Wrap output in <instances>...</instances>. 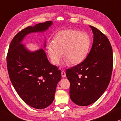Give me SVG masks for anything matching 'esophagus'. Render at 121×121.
<instances>
[{"instance_id":"1","label":"esophagus","mask_w":121,"mask_h":121,"mask_svg":"<svg viewBox=\"0 0 121 121\" xmlns=\"http://www.w3.org/2000/svg\"><path fill=\"white\" fill-rule=\"evenodd\" d=\"M61 75L62 78H65L66 76V73L64 71H61Z\"/></svg>"}]
</instances>
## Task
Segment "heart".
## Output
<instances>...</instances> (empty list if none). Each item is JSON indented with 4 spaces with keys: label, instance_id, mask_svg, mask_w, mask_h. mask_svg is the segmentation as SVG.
Returning a JSON list of instances; mask_svg holds the SVG:
<instances>
[{
    "label": "heart",
    "instance_id": "obj_1",
    "mask_svg": "<svg viewBox=\"0 0 121 121\" xmlns=\"http://www.w3.org/2000/svg\"><path fill=\"white\" fill-rule=\"evenodd\" d=\"M91 46V36L87 33L75 30L59 32L47 47V52L53 65H58L64 57L65 63L78 65L88 56Z\"/></svg>",
    "mask_w": 121,
    "mask_h": 121
}]
</instances>
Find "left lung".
<instances>
[{"mask_svg":"<svg viewBox=\"0 0 121 121\" xmlns=\"http://www.w3.org/2000/svg\"><path fill=\"white\" fill-rule=\"evenodd\" d=\"M90 27L94 35L91 51L83 61L66 71L70 98L80 106L91 104L103 94L111 80L113 64L109 39L97 28Z\"/></svg>","mask_w":121,"mask_h":121,"instance_id":"left-lung-1","label":"left lung"}]
</instances>
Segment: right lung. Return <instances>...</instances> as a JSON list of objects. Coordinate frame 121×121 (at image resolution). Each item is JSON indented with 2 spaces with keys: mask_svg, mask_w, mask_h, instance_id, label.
Here are the masks:
<instances>
[{
  "mask_svg": "<svg viewBox=\"0 0 121 121\" xmlns=\"http://www.w3.org/2000/svg\"><path fill=\"white\" fill-rule=\"evenodd\" d=\"M52 24L47 21L20 31L11 41L7 54L8 71L14 88L26 103L36 109L52 103L61 71L50 64L42 48L30 51L21 42L27 35L43 32Z\"/></svg>",
  "mask_w": 121,
  "mask_h": 121,
  "instance_id": "1",
  "label": "right lung"
}]
</instances>
